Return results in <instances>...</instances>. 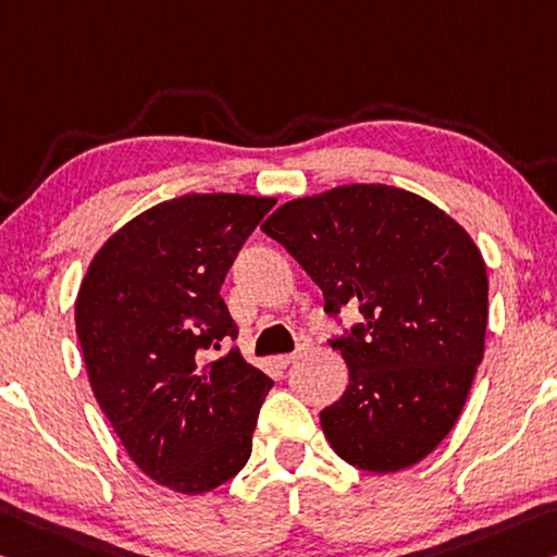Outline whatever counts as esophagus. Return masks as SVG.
<instances>
[{"instance_id":"1","label":"esophagus","mask_w":557,"mask_h":557,"mask_svg":"<svg viewBox=\"0 0 557 557\" xmlns=\"http://www.w3.org/2000/svg\"><path fill=\"white\" fill-rule=\"evenodd\" d=\"M305 351H307V347H305V344H302V347H297V349L293 351V355H282V357H277L275 361H277V364H280V367H289V364H293V361H295V359H299V357H302V355H305Z\"/></svg>"}]
</instances>
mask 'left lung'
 I'll list each match as a JSON object with an SVG mask.
<instances>
[{
    "instance_id": "1",
    "label": "left lung",
    "mask_w": 557,
    "mask_h": 557,
    "mask_svg": "<svg viewBox=\"0 0 557 557\" xmlns=\"http://www.w3.org/2000/svg\"><path fill=\"white\" fill-rule=\"evenodd\" d=\"M262 231L320 285L324 312H361L330 339L349 384L320 413L326 441L372 473L419 463L461 417L483 359L488 275L471 235L434 202L382 183L289 200Z\"/></svg>"
}]
</instances>
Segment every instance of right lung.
<instances>
[{"label":"right lung","mask_w":557,"mask_h":557,"mask_svg":"<svg viewBox=\"0 0 557 557\" xmlns=\"http://www.w3.org/2000/svg\"><path fill=\"white\" fill-rule=\"evenodd\" d=\"M275 198L193 193L140 213L96 252L76 334L96 401L156 483L208 493L252 451L272 379L247 364L220 297L227 270Z\"/></svg>","instance_id":"obj_1"}]
</instances>
